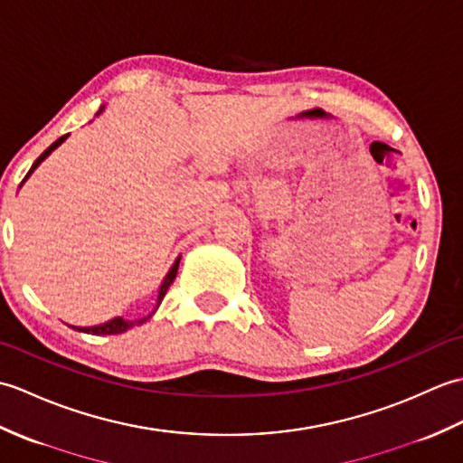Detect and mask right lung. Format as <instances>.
Returning <instances> with one entry per match:
<instances>
[{
	"label": "right lung",
	"mask_w": 463,
	"mask_h": 463,
	"mask_svg": "<svg viewBox=\"0 0 463 463\" xmlns=\"http://www.w3.org/2000/svg\"><path fill=\"white\" fill-rule=\"evenodd\" d=\"M103 111V107L99 109V113ZM97 113V115H99ZM67 139V135H63V137H59V139L52 145V146H47V149L37 156V161L32 165V169H29V173L25 175V179L24 181H27V176L32 175L37 166H39V163L42 161H45L49 155H52V151H55L59 145H61L63 141ZM179 262H181V257L176 259L175 262H173V267H171V270L166 272V277L163 279V282H161V287H159V297H156V308H159V304L163 302V298H165V294H166V290H169V287L173 284V280H175V277H176V270H179ZM155 312V310H153ZM153 312L151 314H146V317H143V318H139V320H125V318H121V317H117V318H113V320H109V322H105V324H99V326H90V328H80V326H71L73 330H80V332H85V334H97V336H101V334H121V332H127L129 328H133V326H139V324H143V322H146L149 320L151 317H153Z\"/></svg>",
	"instance_id": "1"
}]
</instances>
